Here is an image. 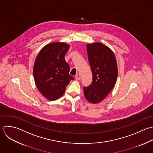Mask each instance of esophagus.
I'll return each mask as SVG.
<instances>
[{"instance_id": "34e87169", "label": "esophagus", "mask_w": 153, "mask_h": 153, "mask_svg": "<svg viewBox=\"0 0 153 153\" xmlns=\"http://www.w3.org/2000/svg\"><path fill=\"white\" fill-rule=\"evenodd\" d=\"M76 79H77V80H80V79H81V76H80V75L79 74H76Z\"/></svg>"}]
</instances>
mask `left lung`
Masks as SVG:
<instances>
[{
    "label": "left lung",
    "instance_id": "1",
    "mask_svg": "<svg viewBox=\"0 0 153 153\" xmlns=\"http://www.w3.org/2000/svg\"><path fill=\"white\" fill-rule=\"evenodd\" d=\"M87 53L92 73V82L83 88L86 99L92 104L103 101L114 87L117 75V64L113 51L101 42L88 43Z\"/></svg>",
    "mask_w": 153,
    "mask_h": 153
}]
</instances>
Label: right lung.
I'll use <instances>...</instances> for the list:
<instances>
[{
	"instance_id": "right-lung-1",
	"label": "right lung",
	"mask_w": 153,
	"mask_h": 153,
	"mask_svg": "<svg viewBox=\"0 0 153 153\" xmlns=\"http://www.w3.org/2000/svg\"><path fill=\"white\" fill-rule=\"evenodd\" d=\"M70 46L65 42L50 43L40 51L35 59L34 82L39 91L48 100L61 98L67 85L74 80L69 74L70 66L64 58Z\"/></svg>"
}]
</instances>
